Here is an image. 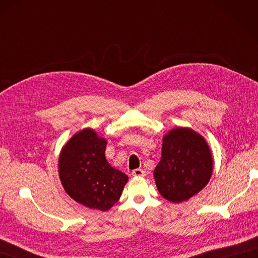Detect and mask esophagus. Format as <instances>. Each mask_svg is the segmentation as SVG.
Segmentation results:
<instances>
[{"mask_svg": "<svg viewBox=\"0 0 258 258\" xmlns=\"http://www.w3.org/2000/svg\"><path fill=\"white\" fill-rule=\"evenodd\" d=\"M132 176L144 177L145 176V171H143V169H141V168H136V169H134V171H132Z\"/></svg>", "mask_w": 258, "mask_h": 258, "instance_id": "34e87169", "label": "esophagus"}]
</instances>
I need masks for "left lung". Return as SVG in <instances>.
Returning <instances> with one entry per match:
<instances>
[{
	"label": "left lung",
	"instance_id": "obj_1",
	"mask_svg": "<svg viewBox=\"0 0 258 258\" xmlns=\"http://www.w3.org/2000/svg\"><path fill=\"white\" fill-rule=\"evenodd\" d=\"M212 173V152L200 133L177 126L163 136L162 157L153 174L164 199L177 204L188 201L208 184Z\"/></svg>",
	"mask_w": 258,
	"mask_h": 258
}]
</instances>
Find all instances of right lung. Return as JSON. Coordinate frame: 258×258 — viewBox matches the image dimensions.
<instances>
[{
  "label": "right lung",
  "instance_id": "obj_1",
  "mask_svg": "<svg viewBox=\"0 0 258 258\" xmlns=\"http://www.w3.org/2000/svg\"><path fill=\"white\" fill-rule=\"evenodd\" d=\"M106 144V139L86 127L64 144L58 156L64 190L79 204L103 212L119 200L128 180L127 175L109 165Z\"/></svg>",
  "mask_w": 258,
  "mask_h": 258
}]
</instances>
